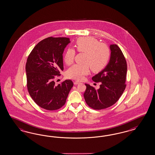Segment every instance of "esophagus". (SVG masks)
<instances>
[{
  "label": "esophagus",
  "instance_id": "esophagus-1",
  "mask_svg": "<svg viewBox=\"0 0 155 155\" xmlns=\"http://www.w3.org/2000/svg\"><path fill=\"white\" fill-rule=\"evenodd\" d=\"M80 84V82H79V81H74V84Z\"/></svg>",
  "mask_w": 155,
  "mask_h": 155
}]
</instances>
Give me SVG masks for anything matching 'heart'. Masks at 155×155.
<instances>
[{"instance_id":"b5f03b06","label":"heart","mask_w":155,"mask_h":155,"mask_svg":"<svg viewBox=\"0 0 155 155\" xmlns=\"http://www.w3.org/2000/svg\"><path fill=\"white\" fill-rule=\"evenodd\" d=\"M75 47L80 53H84V64H75L66 72L68 78L74 80H82L84 75L89 73L90 66L93 72H99L107 65L111 57L110 48L105 44L99 42L98 40L91 37H82L77 40ZM75 51L68 48L66 51L64 61L68 65H71L74 60Z\"/></svg>"}]
</instances>
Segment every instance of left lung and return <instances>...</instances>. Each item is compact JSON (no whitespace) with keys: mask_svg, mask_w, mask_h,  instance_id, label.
Masks as SVG:
<instances>
[{"mask_svg":"<svg viewBox=\"0 0 155 155\" xmlns=\"http://www.w3.org/2000/svg\"><path fill=\"white\" fill-rule=\"evenodd\" d=\"M111 57L106 68L94 77L95 82H100L98 89L85 84L84 96L86 103L94 110H102L113 106L119 100L126 84L127 65L121 49L117 44L110 45Z\"/></svg>","mask_w":155,"mask_h":155,"instance_id":"8db88e82","label":"left lung"}]
</instances>
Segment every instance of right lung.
Masks as SVG:
<instances>
[{
	"mask_svg": "<svg viewBox=\"0 0 155 155\" xmlns=\"http://www.w3.org/2000/svg\"><path fill=\"white\" fill-rule=\"evenodd\" d=\"M71 42L66 38H45L34 47L25 65L27 89L35 102L47 110H56L65 104L73 86L70 80L57 86L54 76L64 70L62 54Z\"/></svg>",
	"mask_w": 155,
	"mask_h": 155,
	"instance_id": "obj_1",
	"label": "right lung"
}]
</instances>
